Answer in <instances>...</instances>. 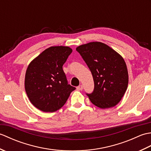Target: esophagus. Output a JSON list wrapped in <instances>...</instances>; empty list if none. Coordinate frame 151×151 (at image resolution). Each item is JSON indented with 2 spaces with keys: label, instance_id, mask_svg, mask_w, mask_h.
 <instances>
[{
  "label": "esophagus",
  "instance_id": "34e87169",
  "mask_svg": "<svg viewBox=\"0 0 151 151\" xmlns=\"http://www.w3.org/2000/svg\"><path fill=\"white\" fill-rule=\"evenodd\" d=\"M76 88H77V89H78V90H82V89H83V86L82 85H80Z\"/></svg>",
  "mask_w": 151,
  "mask_h": 151
}]
</instances>
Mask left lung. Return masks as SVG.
Segmentation results:
<instances>
[{
  "label": "left lung",
  "instance_id": "left-lung-1",
  "mask_svg": "<svg viewBox=\"0 0 151 151\" xmlns=\"http://www.w3.org/2000/svg\"><path fill=\"white\" fill-rule=\"evenodd\" d=\"M76 50L90 69L93 78V92L87 94L93 104L102 109L116 106L126 92L129 73L123 58L106 44L93 41Z\"/></svg>",
  "mask_w": 151,
  "mask_h": 151
}]
</instances>
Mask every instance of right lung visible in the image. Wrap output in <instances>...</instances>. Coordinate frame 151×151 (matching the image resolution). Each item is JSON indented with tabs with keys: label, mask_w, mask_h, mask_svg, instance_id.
<instances>
[{
	"label": "right lung",
	"mask_w": 151,
	"mask_h": 151,
	"mask_svg": "<svg viewBox=\"0 0 151 151\" xmlns=\"http://www.w3.org/2000/svg\"><path fill=\"white\" fill-rule=\"evenodd\" d=\"M67 46H53L31 61L24 78V88L30 102L43 112L58 110L76 89L67 84L62 66L72 52Z\"/></svg>",
	"instance_id": "add662e5"
}]
</instances>
